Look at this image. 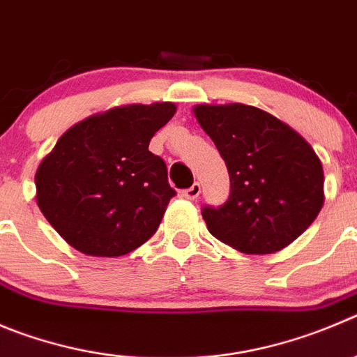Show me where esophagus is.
<instances>
[{
  "label": "esophagus",
  "mask_w": 357,
  "mask_h": 357,
  "mask_svg": "<svg viewBox=\"0 0 357 357\" xmlns=\"http://www.w3.org/2000/svg\"><path fill=\"white\" fill-rule=\"evenodd\" d=\"M181 195H183V197H185V199H190V201H195V199H197L199 195H201V185H199V183L195 181L194 185L190 186V188L183 190Z\"/></svg>",
  "instance_id": "1"
}]
</instances>
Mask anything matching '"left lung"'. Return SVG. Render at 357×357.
<instances>
[{
  "mask_svg": "<svg viewBox=\"0 0 357 357\" xmlns=\"http://www.w3.org/2000/svg\"><path fill=\"white\" fill-rule=\"evenodd\" d=\"M194 112L231 178L224 204L202 206L208 231L243 254H273L291 245L324 202V172L312 146L252 105H197Z\"/></svg>",
  "mask_w": 357,
  "mask_h": 357,
  "instance_id": "obj_1",
  "label": "left lung"
}]
</instances>
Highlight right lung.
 <instances>
[{
    "instance_id": "obj_1",
    "label": "right lung",
    "mask_w": 357,
    "mask_h": 357,
    "mask_svg": "<svg viewBox=\"0 0 357 357\" xmlns=\"http://www.w3.org/2000/svg\"><path fill=\"white\" fill-rule=\"evenodd\" d=\"M171 102L125 105L65 132L36 171V202L68 245L119 257L148 241L176 195L149 141L174 116Z\"/></svg>"
}]
</instances>
